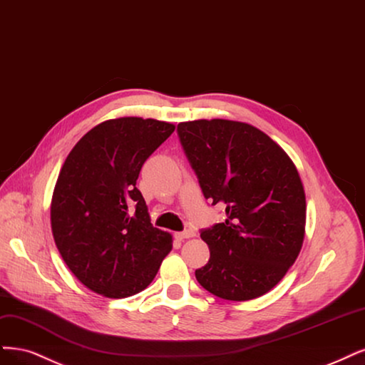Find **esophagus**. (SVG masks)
Instances as JSON below:
<instances>
[{
  "label": "esophagus",
  "mask_w": 365,
  "mask_h": 365,
  "mask_svg": "<svg viewBox=\"0 0 365 365\" xmlns=\"http://www.w3.org/2000/svg\"><path fill=\"white\" fill-rule=\"evenodd\" d=\"M175 237H177L178 240H185V238L195 237V231H193V230H185V231H182V232H177V234H175Z\"/></svg>",
  "instance_id": "34e87169"
}]
</instances>
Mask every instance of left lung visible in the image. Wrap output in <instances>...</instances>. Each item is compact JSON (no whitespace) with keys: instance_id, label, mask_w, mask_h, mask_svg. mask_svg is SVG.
I'll return each instance as SVG.
<instances>
[{"instance_id":"obj_1","label":"left lung","mask_w":365,"mask_h":365,"mask_svg":"<svg viewBox=\"0 0 365 365\" xmlns=\"http://www.w3.org/2000/svg\"><path fill=\"white\" fill-rule=\"evenodd\" d=\"M178 137L211 205L226 219L200 231L210 259L195 272L207 292L250 300L270 292L293 266L305 235L307 202L292 158L245 122H181Z\"/></svg>"}]
</instances>
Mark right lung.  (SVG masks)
<instances>
[{"instance_id": "right-lung-1", "label": "right lung", "mask_w": 365, "mask_h": 365, "mask_svg": "<svg viewBox=\"0 0 365 365\" xmlns=\"http://www.w3.org/2000/svg\"><path fill=\"white\" fill-rule=\"evenodd\" d=\"M173 130L155 119L106 120L81 137L60 170L51 200L54 242L69 270L98 294L140 293L172 250V235L150 223L135 182Z\"/></svg>"}]
</instances>
